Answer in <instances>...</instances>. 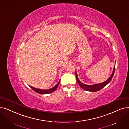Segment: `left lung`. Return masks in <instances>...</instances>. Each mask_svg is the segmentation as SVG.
I'll use <instances>...</instances> for the list:
<instances>
[{
	"label": "left lung",
	"instance_id": "8db88e82",
	"mask_svg": "<svg viewBox=\"0 0 129 129\" xmlns=\"http://www.w3.org/2000/svg\"><path fill=\"white\" fill-rule=\"evenodd\" d=\"M115 65L114 67V69L113 70V72L112 73L111 75L110 76V77L108 78V79L106 80V81H105L104 82L101 83H99V84H93L92 85H86L85 84H83V83H82L79 79H78V76H77V74L76 73V72L75 71V74H76V80L77 83L79 84L80 86L84 89L85 91H89V92H96L98 91L100 89H101L102 88H103L104 86H105L106 85H108V84L110 82V81H111L112 78L114 74V72H115Z\"/></svg>",
	"mask_w": 129,
	"mask_h": 129
}]
</instances>
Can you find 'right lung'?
Segmentation results:
<instances>
[{
    "label": "right lung",
    "mask_w": 129,
    "mask_h": 129,
    "mask_svg": "<svg viewBox=\"0 0 129 129\" xmlns=\"http://www.w3.org/2000/svg\"><path fill=\"white\" fill-rule=\"evenodd\" d=\"M60 83V80L58 82V83L56 85H55L53 87L48 89H39V88H36L35 87H33L31 86H29V87L32 88L34 91L35 92H36L37 93L39 94H49V93H52L53 92H54L56 89L59 84Z\"/></svg>",
    "instance_id": "right-lung-1"
}]
</instances>
